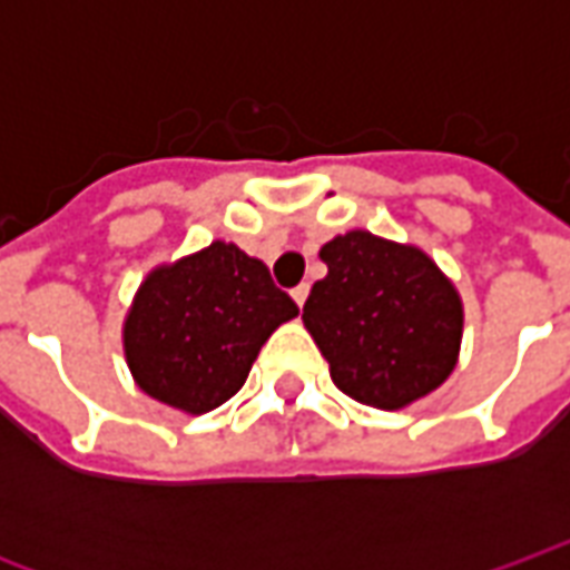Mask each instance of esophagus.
Here are the masks:
<instances>
[{
	"label": "esophagus",
	"mask_w": 570,
	"mask_h": 570,
	"mask_svg": "<svg viewBox=\"0 0 570 570\" xmlns=\"http://www.w3.org/2000/svg\"><path fill=\"white\" fill-rule=\"evenodd\" d=\"M308 289H311L308 284H298L296 289H293V298H296V305H298V308H302V305H305V298H308Z\"/></svg>",
	"instance_id": "34e87169"
}]
</instances>
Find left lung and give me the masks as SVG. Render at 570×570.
<instances>
[{"label":"left lung","instance_id":"obj_1","mask_svg":"<svg viewBox=\"0 0 570 570\" xmlns=\"http://www.w3.org/2000/svg\"><path fill=\"white\" fill-rule=\"evenodd\" d=\"M326 277L302 321L335 387L375 409H403L454 370L464 311L454 286L415 247L347 232L321 249Z\"/></svg>","mask_w":570,"mask_h":570}]
</instances>
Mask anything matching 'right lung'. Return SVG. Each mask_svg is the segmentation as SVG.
<instances>
[{"label": "right lung", "instance_id": "obj_1", "mask_svg": "<svg viewBox=\"0 0 570 570\" xmlns=\"http://www.w3.org/2000/svg\"><path fill=\"white\" fill-rule=\"evenodd\" d=\"M298 305L259 259L216 240L146 277L125 321V354L142 391L191 415L223 406Z\"/></svg>", "mask_w": 570, "mask_h": 570}]
</instances>
